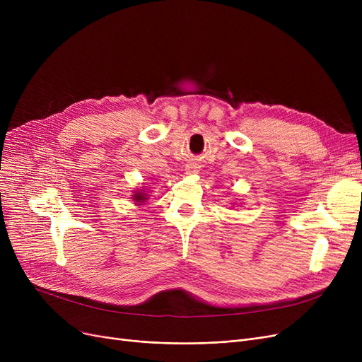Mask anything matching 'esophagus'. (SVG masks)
Here are the masks:
<instances>
[{"label": "esophagus", "instance_id": "1", "mask_svg": "<svg viewBox=\"0 0 362 362\" xmlns=\"http://www.w3.org/2000/svg\"><path fill=\"white\" fill-rule=\"evenodd\" d=\"M199 167L195 164V163H191V164H186V173L187 175H197L198 173V170Z\"/></svg>", "mask_w": 362, "mask_h": 362}]
</instances>
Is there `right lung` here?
<instances>
[{"label":"right lung","instance_id":"1","mask_svg":"<svg viewBox=\"0 0 362 362\" xmlns=\"http://www.w3.org/2000/svg\"><path fill=\"white\" fill-rule=\"evenodd\" d=\"M146 194H145V191L142 189V191H136L135 192V195H133V201H135L138 205H142V202H145V199H146Z\"/></svg>","mask_w":362,"mask_h":362}]
</instances>
